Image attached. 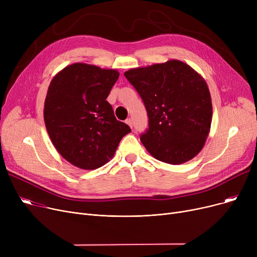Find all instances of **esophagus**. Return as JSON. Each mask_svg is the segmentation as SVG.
<instances>
[{
	"label": "esophagus",
	"mask_w": 257,
	"mask_h": 257,
	"mask_svg": "<svg viewBox=\"0 0 257 257\" xmlns=\"http://www.w3.org/2000/svg\"><path fill=\"white\" fill-rule=\"evenodd\" d=\"M126 123H127L131 128L133 127V120H132V118H127V119H126Z\"/></svg>",
	"instance_id": "obj_1"
}]
</instances>
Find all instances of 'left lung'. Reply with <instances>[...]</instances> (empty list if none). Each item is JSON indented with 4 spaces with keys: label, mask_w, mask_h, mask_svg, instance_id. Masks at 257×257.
<instances>
[{
    "label": "left lung",
    "mask_w": 257,
    "mask_h": 257,
    "mask_svg": "<svg viewBox=\"0 0 257 257\" xmlns=\"http://www.w3.org/2000/svg\"><path fill=\"white\" fill-rule=\"evenodd\" d=\"M124 75L149 117V128L141 134L146 149L171 165L194 158L205 144L212 116L204 79L179 60L132 69Z\"/></svg>",
    "instance_id": "left-lung-1"
}]
</instances>
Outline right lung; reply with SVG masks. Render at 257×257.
<instances>
[{"label":"right lung","mask_w":257,"mask_h":257,"mask_svg":"<svg viewBox=\"0 0 257 257\" xmlns=\"http://www.w3.org/2000/svg\"><path fill=\"white\" fill-rule=\"evenodd\" d=\"M118 76L114 70L74 63L51 81L44 109L47 131L59 154L80 169L104 166L131 131L106 101Z\"/></svg>","instance_id":"add662e5"}]
</instances>
